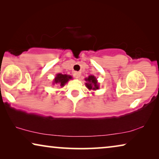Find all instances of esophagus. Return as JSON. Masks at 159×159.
Here are the masks:
<instances>
[{
    "instance_id": "1",
    "label": "esophagus",
    "mask_w": 159,
    "mask_h": 159,
    "mask_svg": "<svg viewBox=\"0 0 159 159\" xmlns=\"http://www.w3.org/2000/svg\"><path fill=\"white\" fill-rule=\"evenodd\" d=\"M80 75H81V74H80V72H78V71H75V72L73 73V76L75 78H79L80 77Z\"/></svg>"
}]
</instances>
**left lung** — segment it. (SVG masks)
Segmentation results:
<instances>
[{"label":"left lung","mask_w":159,"mask_h":159,"mask_svg":"<svg viewBox=\"0 0 159 159\" xmlns=\"http://www.w3.org/2000/svg\"><path fill=\"white\" fill-rule=\"evenodd\" d=\"M84 80L86 81L85 85L90 90H96L99 89V84L98 83V80L95 76L90 75Z\"/></svg>","instance_id":"8db88e82"}]
</instances>
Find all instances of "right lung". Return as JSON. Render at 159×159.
Instances as JSON below:
<instances>
[{
	"label": "right lung",
	"instance_id": "right-lung-1",
	"mask_svg": "<svg viewBox=\"0 0 159 159\" xmlns=\"http://www.w3.org/2000/svg\"><path fill=\"white\" fill-rule=\"evenodd\" d=\"M71 76L70 75H62V74H57L56 76L55 79L53 80V84H57L58 85L62 87H64L65 85V84L67 82L69 81V80L71 79Z\"/></svg>",
	"mask_w": 159,
	"mask_h": 159
}]
</instances>
